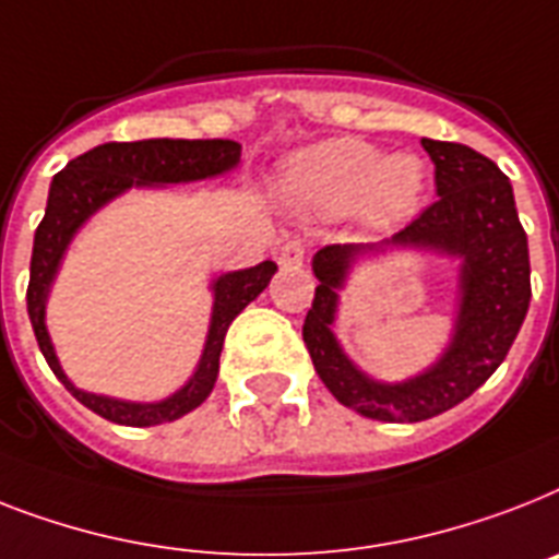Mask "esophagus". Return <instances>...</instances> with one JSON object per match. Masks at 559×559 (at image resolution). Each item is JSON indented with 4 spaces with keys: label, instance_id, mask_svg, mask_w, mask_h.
I'll return each instance as SVG.
<instances>
[{
    "label": "esophagus",
    "instance_id": "34e87169",
    "mask_svg": "<svg viewBox=\"0 0 559 559\" xmlns=\"http://www.w3.org/2000/svg\"><path fill=\"white\" fill-rule=\"evenodd\" d=\"M301 261H304V243H301V240H287V243L278 249V264L281 266H301Z\"/></svg>",
    "mask_w": 559,
    "mask_h": 559
}]
</instances>
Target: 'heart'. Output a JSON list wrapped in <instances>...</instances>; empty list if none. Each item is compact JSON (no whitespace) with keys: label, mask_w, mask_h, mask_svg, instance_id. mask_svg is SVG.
Wrapping results in <instances>:
<instances>
[{"label":"heart","mask_w":559,"mask_h":559,"mask_svg":"<svg viewBox=\"0 0 559 559\" xmlns=\"http://www.w3.org/2000/svg\"><path fill=\"white\" fill-rule=\"evenodd\" d=\"M295 206L321 217L356 209L370 226H396L425 192V166L416 154H390L365 140L338 138L304 148L284 177Z\"/></svg>","instance_id":"obj_1"}]
</instances>
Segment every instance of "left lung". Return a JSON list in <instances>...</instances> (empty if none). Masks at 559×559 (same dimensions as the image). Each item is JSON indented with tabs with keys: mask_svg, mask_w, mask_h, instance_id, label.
<instances>
[{
	"mask_svg": "<svg viewBox=\"0 0 559 559\" xmlns=\"http://www.w3.org/2000/svg\"><path fill=\"white\" fill-rule=\"evenodd\" d=\"M421 146L437 166V201L379 247L333 243L312 258L319 287L304 319V344L326 390L344 407L379 421L433 419L465 402L502 365L531 301L528 238L500 166L462 143L421 138ZM388 246L433 248L463 261L452 344L437 366L396 385L361 374L332 333L337 289L349 264Z\"/></svg>",
	"mask_w": 559,
	"mask_h": 559,
	"instance_id": "left-lung-1",
	"label": "left lung"
}]
</instances>
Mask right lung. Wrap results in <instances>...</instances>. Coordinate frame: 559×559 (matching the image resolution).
<instances>
[{
    "mask_svg": "<svg viewBox=\"0 0 559 559\" xmlns=\"http://www.w3.org/2000/svg\"><path fill=\"white\" fill-rule=\"evenodd\" d=\"M238 160L240 146L235 140L160 138L138 140V143H103V146L74 157L66 169L53 175L48 206H45L43 224L36 226L34 255H31V326H34L36 344H39L53 376L66 384V390L76 402H83L88 411H94L103 419L129 425V428H148V425L180 419L198 405H203L215 388L226 330L249 301H255L258 295L264 293L278 266L272 261H264V264L249 266V270L226 272V275L212 281L215 304H212V324H209L201 365H198L192 379L169 399L140 405V402H122V399L85 393V390L74 388L59 367L51 335L45 326V301H48V293H51V284L57 278L59 261L66 255L68 243L97 209L115 201L117 194L129 192L131 186L192 183V180H203V177L224 175V171L235 169Z\"/></svg>",
    "mask_w": 559,
    "mask_h": 559,
    "instance_id": "add662e5",
    "label": "right lung"
}]
</instances>
